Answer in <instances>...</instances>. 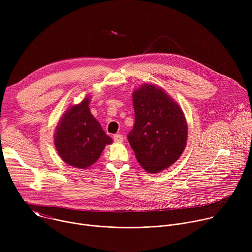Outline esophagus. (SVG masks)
I'll return each mask as SVG.
<instances>
[{
  "mask_svg": "<svg viewBox=\"0 0 252 252\" xmlns=\"http://www.w3.org/2000/svg\"><path fill=\"white\" fill-rule=\"evenodd\" d=\"M124 139H125V138H124V136H123L121 133H117V134L114 135V140H115L116 142H119V143H120V142H123Z\"/></svg>",
  "mask_w": 252,
  "mask_h": 252,
  "instance_id": "esophagus-1",
  "label": "esophagus"
}]
</instances>
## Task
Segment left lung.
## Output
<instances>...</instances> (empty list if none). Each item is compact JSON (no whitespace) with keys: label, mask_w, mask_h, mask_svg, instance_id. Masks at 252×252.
Segmentation results:
<instances>
[{"label":"left lung","mask_w":252,"mask_h":252,"mask_svg":"<svg viewBox=\"0 0 252 252\" xmlns=\"http://www.w3.org/2000/svg\"><path fill=\"white\" fill-rule=\"evenodd\" d=\"M134 126L127 139L138 163L150 173L164 170L183 155L188 122L179 104L162 89L143 84L132 93Z\"/></svg>","instance_id":"8db88e82"}]
</instances>
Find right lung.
Listing matches in <instances>:
<instances>
[{"instance_id":"add662e5","label":"right lung","mask_w":252,"mask_h":252,"mask_svg":"<svg viewBox=\"0 0 252 252\" xmlns=\"http://www.w3.org/2000/svg\"><path fill=\"white\" fill-rule=\"evenodd\" d=\"M91 95L80 103L70 105L60 120L54 134V143L65 163L86 169L100 157L113 139L101 128L90 111Z\"/></svg>"}]
</instances>
